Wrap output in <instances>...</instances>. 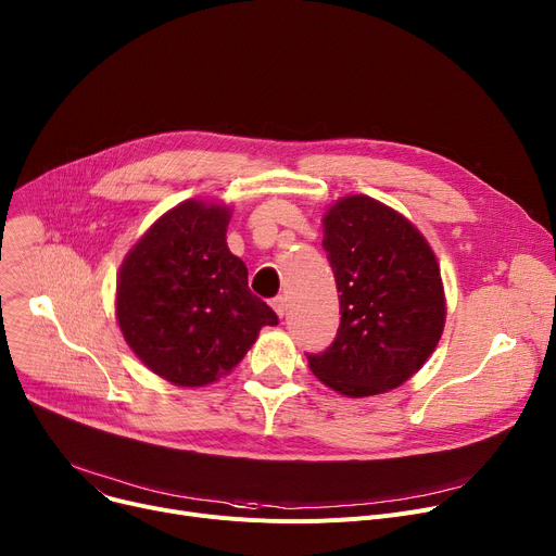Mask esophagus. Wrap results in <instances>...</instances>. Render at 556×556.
<instances>
[{"label": "esophagus", "mask_w": 556, "mask_h": 556, "mask_svg": "<svg viewBox=\"0 0 556 556\" xmlns=\"http://www.w3.org/2000/svg\"><path fill=\"white\" fill-rule=\"evenodd\" d=\"M286 306H288V300H286V298H281V294H279V298H275V300H273V308H275V313H277L279 317H283V315H286Z\"/></svg>", "instance_id": "obj_1"}]
</instances>
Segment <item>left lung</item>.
I'll use <instances>...</instances> for the list:
<instances>
[{
	"label": "left lung",
	"mask_w": 556,
	"mask_h": 556,
	"mask_svg": "<svg viewBox=\"0 0 556 556\" xmlns=\"http://www.w3.org/2000/svg\"><path fill=\"white\" fill-rule=\"evenodd\" d=\"M340 328L311 371L349 397L378 395L418 374L445 328V290L418 228L389 205L351 194L324 214Z\"/></svg>",
	"instance_id": "left-lung-1"
}]
</instances>
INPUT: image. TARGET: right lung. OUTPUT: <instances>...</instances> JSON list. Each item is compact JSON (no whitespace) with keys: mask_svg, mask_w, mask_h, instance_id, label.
Segmentation results:
<instances>
[{"mask_svg":"<svg viewBox=\"0 0 556 556\" xmlns=\"http://www.w3.org/2000/svg\"><path fill=\"white\" fill-rule=\"evenodd\" d=\"M232 210L199 199L165 212L127 252L118 273L116 317L138 359L178 387L228 376L279 324L250 292L248 268L226 243Z\"/></svg>","mask_w":556,"mask_h":556,"instance_id":"add662e5","label":"right lung"}]
</instances>
